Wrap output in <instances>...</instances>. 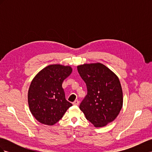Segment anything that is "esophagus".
<instances>
[{"instance_id": "34e87169", "label": "esophagus", "mask_w": 152, "mask_h": 152, "mask_svg": "<svg viewBox=\"0 0 152 152\" xmlns=\"http://www.w3.org/2000/svg\"><path fill=\"white\" fill-rule=\"evenodd\" d=\"M73 104L74 105H79V102L78 100H75L74 101V102H73Z\"/></svg>"}]
</instances>
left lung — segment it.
Wrapping results in <instances>:
<instances>
[{
  "label": "left lung",
  "mask_w": 152,
  "mask_h": 152,
  "mask_svg": "<svg viewBox=\"0 0 152 152\" xmlns=\"http://www.w3.org/2000/svg\"><path fill=\"white\" fill-rule=\"evenodd\" d=\"M77 70L87 89V94L79 106L80 110L96 127L107 126L117 118L122 107L120 80L100 63L79 65Z\"/></svg>",
  "instance_id": "8db88e82"
}]
</instances>
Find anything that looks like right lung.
<instances>
[{"label": "right lung", "instance_id": "add662e5", "mask_svg": "<svg viewBox=\"0 0 152 152\" xmlns=\"http://www.w3.org/2000/svg\"><path fill=\"white\" fill-rule=\"evenodd\" d=\"M70 66L50 65L40 70L32 80L28 92L30 112L40 123L53 126L72 106L65 99L63 80L71 74Z\"/></svg>", "mask_w": 152, "mask_h": 152}]
</instances>
